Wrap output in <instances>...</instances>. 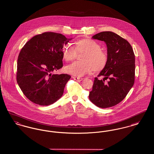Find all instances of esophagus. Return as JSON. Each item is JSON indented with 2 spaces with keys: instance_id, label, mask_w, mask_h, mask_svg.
<instances>
[{
  "instance_id": "1",
  "label": "esophagus",
  "mask_w": 154,
  "mask_h": 154,
  "mask_svg": "<svg viewBox=\"0 0 154 154\" xmlns=\"http://www.w3.org/2000/svg\"><path fill=\"white\" fill-rule=\"evenodd\" d=\"M72 78L74 80H76V81H79V82L82 81V80H83L82 78H81V77H74V76H72Z\"/></svg>"
}]
</instances>
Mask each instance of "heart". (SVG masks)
<instances>
[{
    "label": "heart",
    "mask_w": 154,
    "mask_h": 154,
    "mask_svg": "<svg viewBox=\"0 0 154 154\" xmlns=\"http://www.w3.org/2000/svg\"><path fill=\"white\" fill-rule=\"evenodd\" d=\"M78 53L85 52L82 60L72 63L66 68V72L72 75L82 77L95 72L102 71L107 66L108 56L107 53L100 48V44L90 38H84L75 42V47L68 43L63 46L62 53L66 62L74 60Z\"/></svg>",
    "instance_id": "heart-1"
}]
</instances>
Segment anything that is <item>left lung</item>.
Returning a JSON list of instances; mask_svg holds the SVG:
<instances>
[{"label":"left lung","mask_w":154,"mask_h":154,"mask_svg":"<svg viewBox=\"0 0 154 154\" xmlns=\"http://www.w3.org/2000/svg\"><path fill=\"white\" fill-rule=\"evenodd\" d=\"M92 38L106 43L108 62L98 76L103 79L95 78L89 98L98 107L110 108L124 100L134 85L135 55L129 42L113 32H101Z\"/></svg>","instance_id":"left-lung-1"}]
</instances>
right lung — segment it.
<instances>
[{"instance_id":"1","label":"right lung","mask_w":154,"mask_h":154,"mask_svg":"<svg viewBox=\"0 0 154 154\" xmlns=\"http://www.w3.org/2000/svg\"><path fill=\"white\" fill-rule=\"evenodd\" d=\"M69 39L61 34L46 32L32 37L21 49L17 60V82L33 103L48 106L62 96L71 76L54 72L63 67L62 48Z\"/></svg>"}]
</instances>
